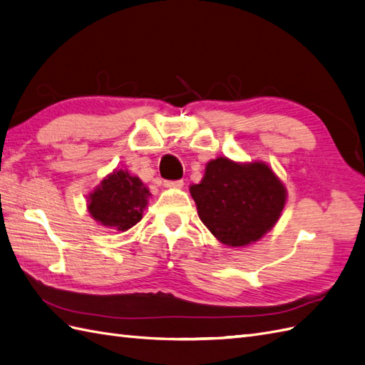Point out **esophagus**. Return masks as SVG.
<instances>
[{
    "instance_id": "obj_1",
    "label": "esophagus",
    "mask_w": 365,
    "mask_h": 365,
    "mask_svg": "<svg viewBox=\"0 0 365 365\" xmlns=\"http://www.w3.org/2000/svg\"><path fill=\"white\" fill-rule=\"evenodd\" d=\"M166 188H175V190H180L183 188V180H168L165 182Z\"/></svg>"
}]
</instances>
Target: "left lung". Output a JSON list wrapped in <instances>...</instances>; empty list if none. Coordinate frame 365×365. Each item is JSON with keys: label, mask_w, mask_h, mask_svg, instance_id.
I'll return each instance as SVG.
<instances>
[{"label": "left lung", "mask_w": 365, "mask_h": 365, "mask_svg": "<svg viewBox=\"0 0 365 365\" xmlns=\"http://www.w3.org/2000/svg\"><path fill=\"white\" fill-rule=\"evenodd\" d=\"M190 192L203 225L223 245L247 247L265 236L287 202L282 180L264 162L240 163L217 157L207 163Z\"/></svg>", "instance_id": "1"}]
</instances>
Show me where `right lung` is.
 <instances>
[{"label": "right lung", "instance_id": "add662e5", "mask_svg": "<svg viewBox=\"0 0 365 365\" xmlns=\"http://www.w3.org/2000/svg\"><path fill=\"white\" fill-rule=\"evenodd\" d=\"M149 195L148 186L137 175L114 170L88 195V211L100 225L128 231L142 220Z\"/></svg>", "mask_w": 365, "mask_h": 365}]
</instances>
